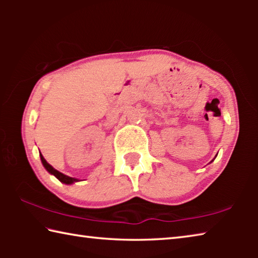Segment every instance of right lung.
<instances>
[{
  "label": "right lung",
  "mask_w": 258,
  "mask_h": 258,
  "mask_svg": "<svg viewBox=\"0 0 258 258\" xmlns=\"http://www.w3.org/2000/svg\"><path fill=\"white\" fill-rule=\"evenodd\" d=\"M41 160H42V164H43V166H44V167H45L46 171L49 172L50 174H52V175H54L56 178H58V180H59L60 182L64 183V184H72V183L78 181L77 178H75V177L67 176V175H64V174L60 173L59 171H56V169H54L53 167H52V166L44 159V157L42 156V154H41Z\"/></svg>",
  "instance_id": "add662e5"
}]
</instances>
